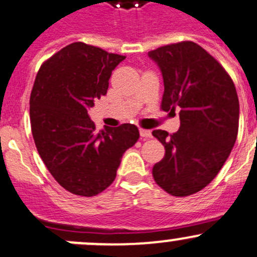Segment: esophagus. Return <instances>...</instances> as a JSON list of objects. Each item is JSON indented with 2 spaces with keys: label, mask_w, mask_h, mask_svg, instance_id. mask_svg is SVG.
Segmentation results:
<instances>
[{
  "label": "esophagus",
  "mask_w": 257,
  "mask_h": 257,
  "mask_svg": "<svg viewBox=\"0 0 257 257\" xmlns=\"http://www.w3.org/2000/svg\"><path fill=\"white\" fill-rule=\"evenodd\" d=\"M139 133H141V137L144 139L152 138V132L147 131V129H139Z\"/></svg>",
  "instance_id": "1"
}]
</instances>
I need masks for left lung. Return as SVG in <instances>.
<instances>
[{"label": "left lung", "mask_w": 257, "mask_h": 257, "mask_svg": "<svg viewBox=\"0 0 257 257\" xmlns=\"http://www.w3.org/2000/svg\"><path fill=\"white\" fill-rule=\"evenodd\" d=\"M148 55L163 75L161 109H179L181 119L176 133L152 132L166 149L152 174L167 193L186 197L205 188L232 151L238 132L237 93L225 68L196 42L164 45Z\"/></svg>", "instance_id": "8db88e82"}]
</instances>
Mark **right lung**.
<instances>
[{"label":"right lung","mask_w":257,"mask_h":257,"mask_svg":"<svg viewBox=\"0 0 257 257\" xmlns=\"http://www.w3.org/2000/svg\"><path fill=\"white\" fill-rule=\"evenodd\" d=\"M125 56L73 42L42 62L30 95L37 152L57 183L93 197L115 179L121 156L139 138L133 124L96 132L88 111L108 91L111 71Z\"/></svg>","instance_id":"right-lung-1"}]
</instances>
